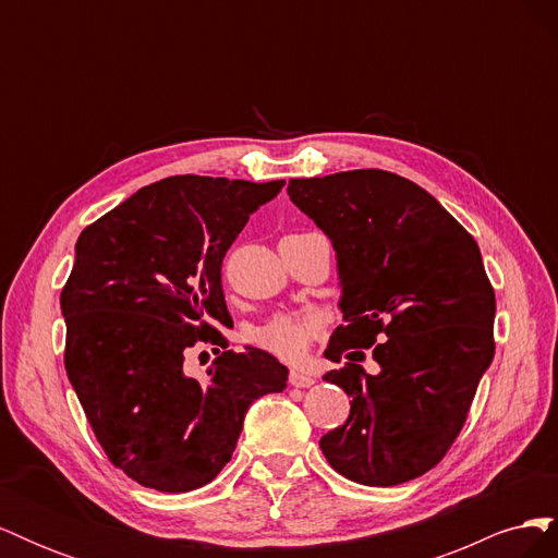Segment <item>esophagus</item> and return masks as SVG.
I'll use <instances>...</instances> for the list:
<instances>
[{
	"label": "esophagus",
	"instance_id": "34e87169",
	"mask_svg": "<svg viewBox=\"0 0 558 558\" xmlns=\"http://www.w3.org/2000/svg\"><path fill=\"white\" fill-rule=\"evenodd\" d=\"M289 381H291V386H295V388H307V386H312L316 379H314L312 375H307V373H302V369H291Z\"/></svg>",
	"mask_w": 558,
	"mask_h": 558
}]
</instances>
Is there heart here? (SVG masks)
<instances>
[{"label":"heart","mask_w":558,"mask_h":558,"mask_svg":"<svg viewBox=\"0 0 558 558\" xmlns=\"http://www.w3.org/2000/svg\"><path fill=\"white\" fill-rule=\"evenodd\" d=\"M320 332V320L310 314H277L251 330V340L275 359L298 363L307 356Z\"/></svg>","instance_id":"obj_1"}]
</instances>
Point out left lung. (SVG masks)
<instances>
[{
  "label": "left lung",
  "instance_id": "obj_1",
  "mask_svg": "<svg viewBox=\"0 0 558 558\" xmlns=\"http://www.w3.org/2000/svg\"><path fill=\"white\" fill-rule=\"evenodd\" d=\"M289 195L324 230L342 283L324 377L351 398L344 426L320 437L351 482L396 486L442 461L494 361V286L472 234L410 179L351 170L291 179ZM351 348H373L367 376ZM352 353L349 354L348 351Z\"/></svg>",
  "mask_w": 558,
  "mask_h": 558
}]
</instances>
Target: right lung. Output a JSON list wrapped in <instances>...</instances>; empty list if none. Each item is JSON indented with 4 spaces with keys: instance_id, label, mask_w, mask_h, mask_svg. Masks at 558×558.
<instances>
[{
    "instance_id": "obj_1",
    "label": "right lung",
    "mask_w": 558,
    "mask_h": 558,
    "mask_svg": "<svg viewBox=\"0 0 558 558\" xmlns=\"http://www.w3.org/2000/svg\"><path fill=\"white\" fill-rule=\"evenodd\" d=\"M283 183L170 177L81 232L60 295L66 377L109 461L142 486L209 484L251 402L286 388L289 369L263 349L221 351L202 381L183 365L197 342L228 347L223 258Z\"/></svg>"
}]
</instances>
